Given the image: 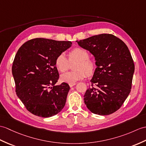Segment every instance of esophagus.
<instances>
[{
    "mask_svg": "<svg viewBox=\"0 0 146 146\" xmlns=\"http://www.w3.org/2000/svg\"><path fill=\"white\" fill-rule=\"evenodd\" d=\"M76 84V83H70L69 84V85H70V86L72 88V87H73V86H74Z\"/></svg>",
    "mask_w": 146,
    "mask_h": 146,
    "instance_id": "34e87169",
    "label": "esophagus"
}]
</instances>
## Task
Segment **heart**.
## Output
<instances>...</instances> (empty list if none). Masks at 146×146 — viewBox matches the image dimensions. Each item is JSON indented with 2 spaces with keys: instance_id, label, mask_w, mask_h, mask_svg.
<instances>
[{
  "instance_id": "b5f03b06",
  "label": "heart",
  "mask_w": 146,
  "mask_h": 146,
  "mask_svg": "<svg viewBox=\"0 0 146 146\" xmlns=\"http://www.w3.org/2000/svg\"><path fill=\"white\" fill-rule=\"evenodd\" d=\"M77 62L74 66L76 70L62 74L60 78L62 81L68 83H74L82 80L86 76L93 75L96 65L94 61L90 58V54L82 48H74L68 52V59L64 53H60L55 59V64L58 70L61 72L66 71L70 67V62Z\"/></svg>"
}]
</instances>
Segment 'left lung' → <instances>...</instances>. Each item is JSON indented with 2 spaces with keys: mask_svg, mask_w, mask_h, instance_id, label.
Segmentation results:
<instances>
[{
  "mask_svg": "<svg viewBox=\"0 0 146 146\" xmlns=\"http://www.w3.org/2000/svg\"><path fill=\"white\" fill-rule=\"evenodd\" d=\"M95 57L97 68L84 101L91 113L109 115L121 107L131 92L134 63L123 41L103 33L76 41Z\"/></svg>",
  "mask_w": 146,
  "mask_h": 146,
  "instance_id": "1",
  "label": "left lung"
}]
</instances>
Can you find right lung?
I'll list each match as a JSON object with an SVG mask.
<instances>
[{
    "mask_svg": "<svg viewBox=\"0 0 146 146\" xmlns=\"http://www.w3.org/2000/svg\"><path fill=\"white\" fill-rule=\"evenodd\" d=\"M72 45L70 41L36 38L23 43L16 53L12 68L16 94L33 114L48 117L65 106L70 86L55 85L59 79L55 62Z\"/></svg>",
    "mask_w": 146,
    "mask_h": 146,
    "instance_id": "add662e5",
    "label": "right lung"
}]
</instances>
